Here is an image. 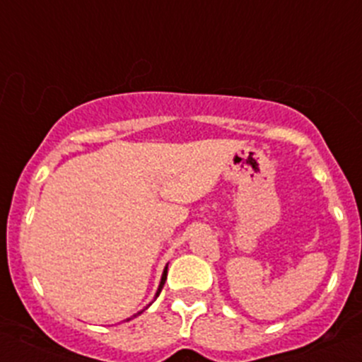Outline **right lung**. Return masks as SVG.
Listing matches in <instances>:
<instances>
[{
	"label": "right lung",
	"mask_w": 362,
	"mask_h": 362,
	"mask_svg": "<svg viewBox=\"0 0 362 362\" xmlns=\"http://www.w3.org/2000/svg\"><path fill=\"white\" fill-rule=\"evenodd\" d=\"M166 273H168V266H166V268H164V273H163V279H160V284H159V289H158V296H159V293H160V289H163L164 282H166Z\"/></svg>",
	"instance_id": "right-lung-1"
}]
</instances>
